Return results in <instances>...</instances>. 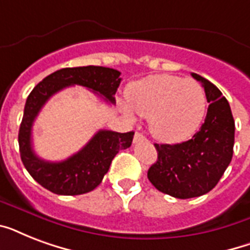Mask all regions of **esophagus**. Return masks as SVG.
<instances>
[{"instance_id": "34e87169", "label": "esophagus", "mask_w": 250, "mask_h": 250, "mask_svg": "<svg viewBox=\"0 0 250 250\" xmlns=\"http://www.w3.org/2000/svg\"><path fill=\"white\" fill-rule=\"evenodd\" d=\"M144 140H146V139H145V136L143 135V133L140 132L135 133V136H133V143H140V141H144Z\"/></svg>"}]
</instances>
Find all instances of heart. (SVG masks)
Here are the masks:
<instances>
[{
    "mask_svg": "<svg viewBox=\"0 0 250 250\" xmlns=\"http://www.w3.org/2000/svg\"><path fill=\"white\" fill-rule=\"evenodd\" d=\"M128 104H122L127 117L135 113L149 118V129L165 143L186 140L201 125L206 96L201 84L174 75H153L135 82L127 90Z\"/></svg>",
    "mask_w": 250,
    "mask_h": 250,
    "instance_id": "heart-1",
    "label": "heart"
}]
</instances>
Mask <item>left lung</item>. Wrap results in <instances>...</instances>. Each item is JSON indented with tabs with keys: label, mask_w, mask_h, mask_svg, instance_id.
<instances>
[{
	"label": "left lung",
	"mask_w": 250,
	"mask_h": 250,
	"mask_svg": "<svg viewBox=\"0 0 250 250\" xmlns=\"http://www.w3.org/2000/svg\"><path fill=\"white\" fill-rule=\"evenodd\" d=\"M205 89L209 102L204 125L190 140L179 144H154L158 160L148 170V179L162 193L192 198L217 186L232 160L235 121L229 101L209 80L192 74Z\"/></svg>",
	"instance_id": "1"
}]
</instances>
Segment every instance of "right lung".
Segmentation results:
<instances>
[{
  "label": "right lung",
  "mask_w": 250,
  "mask_h": 250,
  "mask_svg": "<svg viewBox=\"0 0 250 250\" xmlns=\"http://www.w3.org/2000/svg\"><path fill=\"white\" fill-rule=\"evenodd\" d=\"M119 76L118 70L101 66L61 68L42 79L29 93L18 141L21 162L40 186L64 196L88 193L100 186L117 153L131 146L133 131L119 133L100 129L83 149L61 162L41 160L32 149L33 122L53 94L70 85H82L114 104V94L122 80Z\"/></svg>",
  "instance_id": "1"
}]
</instances>
